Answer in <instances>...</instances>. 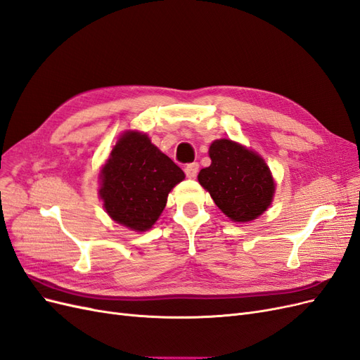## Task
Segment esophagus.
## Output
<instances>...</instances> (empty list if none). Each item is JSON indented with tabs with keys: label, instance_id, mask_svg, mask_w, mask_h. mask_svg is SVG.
I'll list each match as a JSON object with an SVG mask.
<instances>
[{
	"label": "esophagus",
	"instance_id": "34e87169",
	"mask_svg": "<svg viewBox=\"0 0 360 360\" xmlns=\"http://www.w3.org/2000/svg\"><path fill=\"white\" fill-rule=\"evenodd\" d=\"M198 169H200V165L197 162H192V163H188L186 167H184V172H186V176L189 177V179H195L197 177V174H198Z\"/></svg>",
	"mask_w": 360,
	"mask_h": 360
}]
</instances>
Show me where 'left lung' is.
Returning <instances> with one entry per match:
<instances>
[{"mask_svg": "<svg viewBox=\"0 0 360 360\" xmlns=\"http://www.w3.org/2000/svg\"><path fill=\"white\" fill-rule=\"evenodd\" d=\"M212 165L202 168L198 181L214 204L236 222H249L267 210L275 181L266 162L231 139L210 146Z\"/></svg>", "mask_w": 360, "mask_h": 360, "instance_id": "8db88e82", "label": "left lung"}]
</instances>
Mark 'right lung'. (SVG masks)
Instances as JSON below:
<instances>
[{
  "label": "right lung",
  "mask_w": 360,
  "mask_h": 360,
  "mask_svg": "<svg viewBox=\"0 0 360 360\" xmlns=\"http://www.w3.org/2000/svg\"><path fill=\"white\" fill-rule=\"evenodd\" d=\"M101 177L106 213L130 230L146 231L158 221L184 172L147 135L127 132L112 148Z\"/></svg>",
  "instance_id": "right-lung-1"
}]
</instances>
